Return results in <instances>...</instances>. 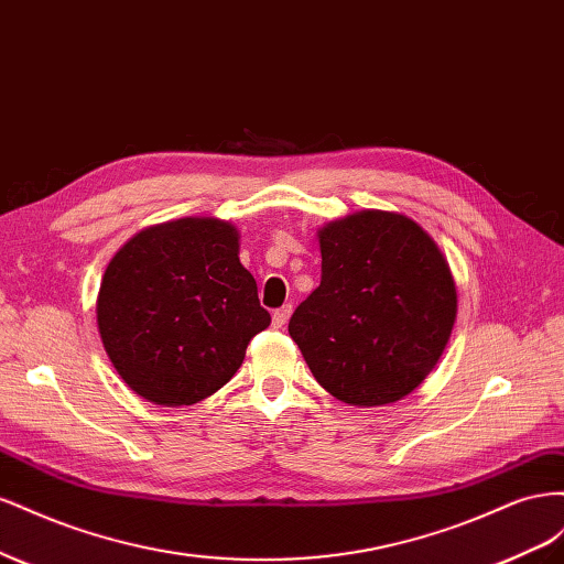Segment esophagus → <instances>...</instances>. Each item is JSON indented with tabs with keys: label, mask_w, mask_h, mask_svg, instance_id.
<instances>
[{
	"label": "esophagus",
	"mask_w": 564,
	"mask_h": 564,
	"mask_svg": "<svg viewBox=\"0 0 564 564\" xmlns=\"http://www.w3.org/2000/svg\"><path fill=\"white\" fill-rule=\"evenodd\" d=\"M289 315H292V305H282V308H278L275 313H272V324H275V327H284V322L289 319Z\"/></svg>",
	"instance_id": "esophagus-1"
}]
</instances>
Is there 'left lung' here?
Here are the masks:
<instances>
[{"instance_id":"left-lung-1","label":"left lung","mask_w":564,"mask_h":564,"mask_svg":"<svg viewBox=\"0 0 564 564\" xmlns=\"http://www.w3.org/2000/svg\"><path fill=\"white\" fill-rule=\"evenodd\" d=\"M322 280L289 319L317 383L357 406L409 395L456 319L449 263L412 218L360 212L319 230Z\"/></svg>"}]
</instances>
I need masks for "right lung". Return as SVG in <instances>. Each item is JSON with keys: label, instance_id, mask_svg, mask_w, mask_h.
<instances>
[{"label": "right lung", "instance_id": "obj_1", "mask_svg": "<svg viewBox=\"0 0 564 564\" xmlns=\"http://www.w3.org/2000/svg\"><path fill=\"white\" fill-rule=\"evenodd\" d=\"M237 253V228L218 218L145 228L115 253L98 292V332L141 398L195 404L240 369L270 313Z\"/></svg>", "mask_w": 564, "mask_h": 564}]
</instances>
